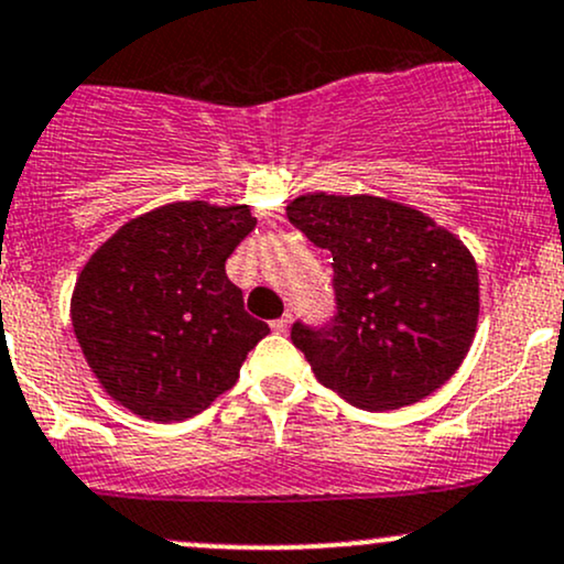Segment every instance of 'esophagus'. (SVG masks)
I'll return each mask as SVG.
<instances>
[{
	"instance_id": "obj_1",
	"label": "esophagus",
	"mask_w": 564,
	"mask_h": 564,
	"mask_svg": "<svg viewBox=\"0 0 564 564\" xmlns=\"http://www.w3.org/2000/svg\"><path fill=\"white\" fill-rule=\"evenodd\" d=\"M289 324H292V315H283V318H275V321H272V332H278V334H283V332H286L289 329Z\"/></svg>"
}]
</instances>
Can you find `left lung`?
<instances>
[{
  "mask_svg": "<svg viewBox=\"0 0 564 564\" xmlns=\"http://www.w3.org/2000/svg\"><path fill=\"white\" fill-rule=\"evenodd\" d=\"M286 216L332 251L334 315L292 326L321 386L369 412L442 388L479 318V272L466 246L425 214L372 195H302Z\"/></svg>",
  "mask_w": 564,
  "mask_h": 564,
  "instance_id": "left-lung-1",
  "label": "left lung"
}]
</instances>
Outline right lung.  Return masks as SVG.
<instances>
[{
	"mask_svg": "<svg viewBox=\"0 0 564 564\" xmlns=\"http://www.w3.org/2000/svg\"><path fill=\"white\" fill-rule=\"evenodd\" d=\"M253 225L246 206L171 203L93 253L74 286L72 326L111 399L171 423L230 391L249 350L270 334L225 272Z\"/></svg>",
	"mask_w": 564,
	"mask_h": 564,
	"instance_id": "add662e5",
	"label": "right lung"
}]
</instances>
